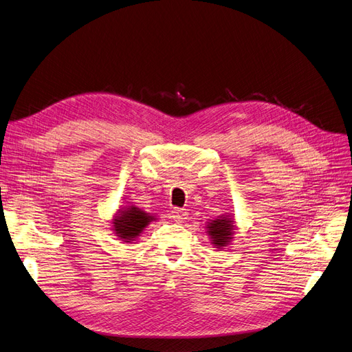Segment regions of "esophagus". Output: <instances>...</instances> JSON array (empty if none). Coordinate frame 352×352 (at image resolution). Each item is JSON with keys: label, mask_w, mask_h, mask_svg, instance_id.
<instances>
[{"label": "esophagus", "mask_w": 352, "mask_h": 352, "mask_svg": "<svg viewBox=\"0 0 352 352\" xmlns=\"http://www.w3.org/2000/svg\"><path fill=\"white\" fill-rule=\"evenodd\" d=\"M172 218L177 222H182L185 221L188 218V210L184 209V208H173L172 210Z\"/></svg>", "instance_id": "34e87169"}]
</instances>
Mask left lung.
Masks as SVG:
<instances>
[{
  "label": "left lung",
  "instance_id": "left-lung-1",
  "mask_svg": "<svg viewBox=\"0 0 352 352\" xmlns=\"http://www.w3.org/2000/svg\"><path fill=\"white\" fill-rule=\"evenodd\" d=\"M232 219L227 217H219L218 219L208 223V234L212 238V244L218 245V248H222L227 245L232 240Z\"/></svg>",
  "mask_w": 352,
  "mask_h": 352
}]
</instances>
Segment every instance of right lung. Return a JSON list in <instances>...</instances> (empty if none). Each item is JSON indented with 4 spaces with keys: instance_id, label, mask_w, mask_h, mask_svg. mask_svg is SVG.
<instances>
[{
    "instance_id": "add662e5",
    "label": "right lung",
    "mask_w": 352,
    "mask_h": 352,
    "mask_svg": "<svg viewBox=\"0 0 352 352\" xmlns=\"http://www.w3.org/2000/svg\"><path fill=\"white\" fill-rule=\"evenodd\" d=\"M150 221H153V217H150L142 209L131 206L125 210H120L118 217H116L112 223H114L116 234L121 240L125 243H131L147 227Z\"/></svg>"
}]
</instances>
